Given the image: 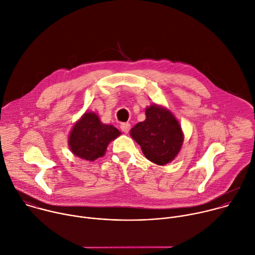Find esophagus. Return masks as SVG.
<instances>
[{
	"instance_id": "obj_1",
	"label": "esophagus",
	"mask_w": 255,
	"mask_h": 255,
	"mask_svg": "<svg viewBox=\"0 0 255 255\" xmlns=\"http://www.w3.org/2000/svg\"><path fill=\"white\" fill-rule=\"evenodd\" d=\"M120 129L122 130V132H124V133H128V132H129V130H130V124H129L128 122H126V123H121V125H120Z\"/></svg>"
}]
</instances>
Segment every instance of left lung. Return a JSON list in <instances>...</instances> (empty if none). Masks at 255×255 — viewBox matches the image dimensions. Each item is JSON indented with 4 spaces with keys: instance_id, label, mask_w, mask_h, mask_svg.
Masks as SVG:
<instances>
[{
    "instance_id": "obj_1",
    "label": "left lung",
    "mask_w": 255,
    "mask_h": 255,
    "mask_svg": "<svg viewBox=\"0 0 255 255\" xmlns=\"http://www.w3.org/2000/svg\"><path fill=\"white\" fill-rule=\"evenodd\" d=\"M146 119L131 129L145 157L157 165L171 162L183 143V133L173 114L157 105L148 107Z\"/></svg>"
}]
</instances>
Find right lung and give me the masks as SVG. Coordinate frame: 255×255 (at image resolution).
I'll return each mask as SVG.
<instances>
[{
  "instance_id": "1",
  "label": "right lung",
  "mask_w": 255,
  "mask_h": 255,
  "mask_svg": "<svg viewBox=\"0 0 255 255\" xmlns=\"http://www.w3.org/2000/svg\"><path fill=\"white\" fill-rule=\"evenodd\" d=\"M120 134L112 125L101 123L95 113L86 112L74 125L69 136V147L76 156L94 161L105 154L108 144Z\"/></svg>"
}]
</instances>
